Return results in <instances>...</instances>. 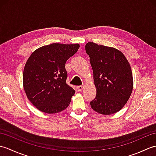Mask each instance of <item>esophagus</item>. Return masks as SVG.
Returning a JSON list of instances; mask_svg holds the SVG:
<instances>
[{
    "mask_svg": "<svg viewBox=\"0 0 156 156\" xmlns=\"http://www.w3.org/2000/svg\"><path fill=\"white\" fill-rule=\"evenodd\" d=\"M84 85H80V86H78L77 87V89L78 91H81L84 89Z\"/></svg>",
    "mask_w": 156,
    "mask_h": 156,
    "instance_id": "1",
    "label": "esophagus"
}]
</instances>
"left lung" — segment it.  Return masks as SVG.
<instances>
[{"label": "left lung", "mask_w": 156, "mask_h": 156, "mask_svg": "<svg viewBox=\"0 0 156 156\" xmlns=\"http://www.w3.org/2000/svg\"><path fill=\"white\" fill-rule=\"evenodd\" d=\"M85 49L97 89L91 107L102 115L114 114L124 107L133 90L131 66L124 54L114 48L88 42Z\"/></svg>", "instance_id": "obj_1"}]
</instances>
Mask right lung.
Segmentation results:
<instances>
[{"mask_svg": "<svg viewBox=\"0 0 156 156\" xmlns=\"http://www.w3.org/2000/svg\"><path fill=\"white\" fill-rule=\"evenodd\" d=\"M80 45L52 44L36 49L29 56L23 75L26 95L38 110L54 114L67 108L75 90L66 84V61Z\"/></svg>", "mask_w": 156, "mask_h": 156, "instance_id": "add662e5", "label": "right lung"}]
</instances>
